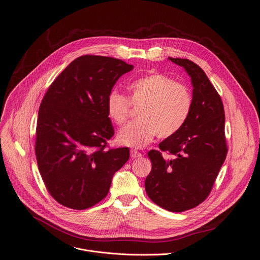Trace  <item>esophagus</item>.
<instances>
[{
    "instance_id": "34e87169",
    "label": "esophagus",
    "mask_w": 260,
    "mask_h": 260,
    "mask_svg": "<svg viewBox=\"0 0 260 260\" xmlns=\"http://www.w3.org/2000/svg\"><path fill=\"white\" fill-rule=\"evenodd\" d=\"M131 156H132L133 158H138V157H141V156H142V154H141L139 151H137V150L133 149V150H131Z\"/></svg>"
}]
</instances>
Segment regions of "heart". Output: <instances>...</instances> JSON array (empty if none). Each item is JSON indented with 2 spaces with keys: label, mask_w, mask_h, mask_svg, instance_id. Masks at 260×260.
<instances>
[{
  "label": "heart",
  "mask_w": 260,
  "mask_h": 260,
  "mask_svg": "<svg viewBox=\"0 0 260 260\" xmlns=\"http://www.w3.org/2000/svg\"><path fill=\"white\" fill-rule=\"evenodd\" d=\"M128 100L115 91L107 99V112L111 119L122 125L129 114L131 105L140 107L138 121L119 131L118 143L142 148L154 136L165 139L178 133L185 124L192 110L188 88L161 74H152L133 82L128 87Z\"/></svg>",
  "instance_id": "1"
}]
</instances>
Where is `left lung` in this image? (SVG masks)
Masks as SVG:
<instances>
[{"label": "left lung", "mask_w": 260, "mask_h": 260, "mask_svg": "<svg viewBox=\"0 0 260 260\" xmlns=\"http://www.w3.org/2000/svg\"><path fill=\"white\" fill-rule=\"evenodd\" d=\"M168 59L191 78L192 110L182 128L158 144L160 150L148 152L152 168L145 190L158 206L181 212L206 199L226 158L225 113L220 95L200 66L187 59Z\"/></svg>", "instance_id": "left-lung-1"}]
</instances>
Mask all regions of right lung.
I'll return each mask as SVG.
<instances>
[{
    "instance_id": "1",
    "label": "right lung",
    "mask_w": 260,
    "mask_h": 260,
    "mask_svg": "<svg viewBox=\"0 0 260 260\" xmlns=\"http://www.w3.org/2000/svg\"><path fill=\"white\" fill-rule=\"evenodd\" d=\"M133 68L119 59L82 56L46 91L38 112L35 153L43 182L60 204L78 210L95 205L129 158L127 147L106 149L114 135L107 99Z\"/></svg>"
}]
</instances>
